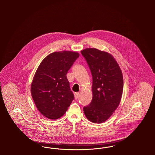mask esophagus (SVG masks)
Listing matches in <instances>:
<instances>
[{"label":"esophagus","mask_w":155,"mask_h":155,"mask_svg":"<svg viewBox=\"0 0 155 155\" xmlns=\"http://www.w3.org/2000/svg\"><path fill=\"white\" fill-rule=\"evenodd\" d=\"M79 95H80L79 92H75V93L74 94V97H75V99H78V97H79Z\"/></svg>","instance_id":"34e87169"}]
</instances>
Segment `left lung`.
I'll return each mask as SVG.
<instances>
[{
  "instance_id": "left-lung-1",
  "label": "left lung",
  "mask_w": 155,
  "mask_h": 155,
  "mask_svg": "<svg viewBox=\"0 0 155 155\" xmlns=\"http://www.w3.org/2000/svg\"><path fill=\"white\" fill-rule=\"evenodd\" d=\"M92 75V99L83 109L94 123L106 121L118 107L123 91V77L117 61L110 53L95 48L81 51Z\"/></svg>"
}]
</instances>
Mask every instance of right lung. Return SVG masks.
<instances>
[{"label":"right lung","instance_id":"right-lung-1","mask_svg":"<svg viewBox=\"0 0 155 155\" xmlns=\"http://www.w3.org/2000/svg\"><path fill=\"white\" fill-rule=\"evenodd\" d=\"M79 56L77 52H53L38 67L31 82V93L38 110L46 118H60L74 100L66 74Z\"/></svg>","mask_w":155,"mask_h":155}]
</instances>
